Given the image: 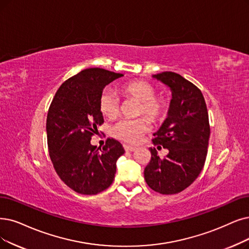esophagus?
<instances>
[{
  "mask_svg": "<svg viewBox=\"0 0 249 249\" xmlns=\"http://www.w3.org/2000/svg\"><path fill=\"white\" fill-rule=\"evenodd\" d=\"M124 150H125L126 152H132V151H135V150H136L135 147L128 146V145H124Z\"/></svg>",
  "mask_w": 249,
  "mask_h": 249,
  "instance_id": "obj_1",
  "label": "esophagus"
}]
</instances>
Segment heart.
Returning a JSON list of instances; mask_svg holds the SVG:
<instances>
[{"label":"heart","instance_id":"b5f03b06","mask_svg":"<svg viewBox=\"0 0 249 249\" xmlns=\"http://www.w3.org/2000/svg\"><path fill=\"white\" fill-rule=\"evenodd\" d=\"M118 92L124 97L139 102L137 115H145L150 122H157L165 112L166 104L162 98L155 96L154 87L142 79L127 82L118 87ZM99 110L107 118H114L119 112L118 98L110 91H104L99 98ZM149 130L145 118L135 121L123 119L112 126V135L118 140L135 144Z\"/></svg>","mask_w":249,"mask_h":249}]
</instances>
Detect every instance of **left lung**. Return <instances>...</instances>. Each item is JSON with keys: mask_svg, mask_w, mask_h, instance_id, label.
Wrapping results in <instances>:
<instances>
[{"mask_svg": "<svg viewBox=\"0 0 249 249\" xmlns=\"http://www.w3.org/2000/svg\"><path fill=\"white\" fill-rule=\"evenodd\" d=\"M152 76L172 91L167 117L152 140L168 153L161 159L155 148H149L151 159L144 178L155 192L177 194L190 186L203 168L211 135L207 108L201 91L182 75L165 71Z\"/></svg>", "mask_w": 249, "mask_h": 249, "instance_id": "left-lung-1", "label": "left lung"}]
</instances>
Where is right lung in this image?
<instances>
[{
	"label": "right lung",
	"instance_id": "right-lung-1",
	"mask_svg": "<svg viewBox=\"0 0 249 249\" xmlns=\"http://www.w3.org/2000/svg\"><path fill=\"white\" fill-rule=\"evenodd\" d=\"M122 73L88 68L68 78L56 92L47 116L50 158L59 178L84 195L100 193L114 180L123 145L107 139L102 148L91 144L98 126L104 123L99 110L103 89Z\"/></svg>",
	"mask_w": 249,
	"mask_h": 249
}]
</instances>
